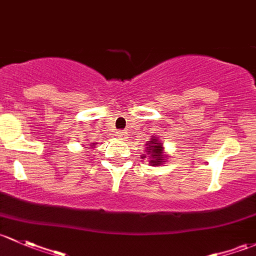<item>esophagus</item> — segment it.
<instances>
[{
	"instance_id": "1",
	"label": "esophagus",
	"mask_w": 256,
	"mask_h": 256,
	"mask_svg": "<svg viewBox=\"0 0 256 256\" xmlns=\"http://www.w3.org/2000/svg\"><path fill=\"white\" fill-rule=\"evenodd\" d=\"M116 136H118V137H120V138H122V137L125 136V132H124V131H118V132H116Z\"/></svg>"
}]
</instances>
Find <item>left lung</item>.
Masks as SVG:
<instances>
[{
	"label": "left lung",
	"mask_w": 256,
	"mask_h": 256,
	"mask_svg": "<svg viewBox=\"0 0 256 256\" xmlns=\"http://www.w3.org/2000/svg\"><path fill=\"white\" fill-rule=\"evenodd\" d=\"M146 150L147 154L142 156V160L144 158H147L150 160V163L153 164V166H160L166 162V154H164V150L160 141H158L156 137H152V140H150L146 144Z\"/></svg>",
	"instance_id": "1"
}]
</instances>
